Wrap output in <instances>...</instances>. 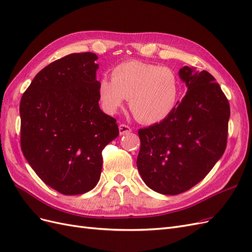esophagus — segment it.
Here are the masks:
<instances>
[{
  "label": "esophagus",
  "mask_w": 252,
  "mask_h": 252,
  "mask_svg": "<svg viewBox=\"0 0 252 252\" xmlns=\"http://www.w3.org/2000/svg\"><path fill=\"white\" fill-rule=\"evenodd\" d=\"M119 130H120V134L123 135V134L131 132V128L129 127L128 125H126V124H121L119 126Z\"/></svg>",
  "instance_id": "esophagus-1"
}]
</instances>
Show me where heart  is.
<instances>
[{
  "instance_id": "b5f03b06",
  "label": "heart",
  "mask_w": 252,
  "mask_h": 252,
  "mask_svg": "<svg viewBox=\"0 0 252 252\" xmlns=\"http://www.w3.org/2000/svg\"><path fill=\"white\" fill-rule=\"evenodd\" d=\"M111 78L98 83V96L108 114L117 113L129 98L136 120L156 124L170 116L180 98V79L168 67L127 61L113 68Z\"/></svg>"
}]
</instances>
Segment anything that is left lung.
I'll return each instance as SVG.
<instances>
[{"label":"left lung","mask_w":252,"mask_h":252,"mask_svg":"<svg viewBox=\"0 0 252 252\" xmlns=\"http://www.w3.org/2000/svg\"><path fill=\"white\" fill-rule=\"evenodd\" d=\"M187 93L164 121L139 130L138 169L155 191L175 195L200 183L223 156L230 106L216 79L184 66Z\"/></svg>","instance_id":"8db88e82"}]
</instances>
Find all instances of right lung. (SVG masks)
Instances as JSON below:
<instances>
[{
    "instance_id": "obj_1",
    "label": "right lung",
    "mask_w": 252,
    "mask_h": 252,
    "mask_svg": "<svg viewBox=\"0 0 252 252\" xmlns=\"http://www.w3.org/2000/svg\"><path fill=\"white\" fill-rule=\"evenodd\" d=\"M96 59L82 52L55 61L21 98L23 155L45 184L65 195L96 186L102 151L119 135L117 120L98 106Z\"/></svg>"
}]
</instances>
